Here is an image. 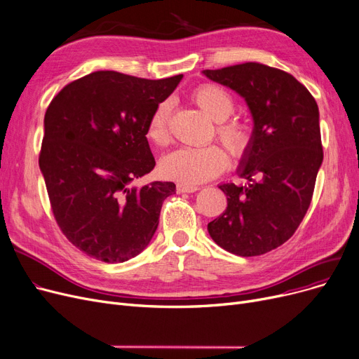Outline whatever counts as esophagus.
<instances>
[{
    "mask_svg": "<svg viewBox=\"0 0 359 359\" xmlns=\"http://www.w3.org/2000/svg\"><path fill=\"white\" fill-rule=\"evenodd\" d=\"M176 191L177 194H192L199 191L198 186H186V184H177L176 186Z\"/></svg>",
    "mask_w": 359,
    "mask_h": 359,
    "instance_id": "34e87169",
    "label": "esophagus"
}]
</instances>
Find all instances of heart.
I'll return each instance as SVG.
<instances>
[{
    "instance_id": "1",
    "label": "heart",
    "mask_w": 359,
    "mask_h": 359,
    "mask_svg": "<svg viewBox=\"0 0 359 359\" xmlns=\"http://www.w3.org/2000/svg\"><path fill=\"white\" fill-rule=\"evenodd\" d=\"M194 100L199 108L215 123V135L233 157L241 158L251 149L254 129L248 121L233 118L235 100L220 85L204 83L194 92ZM173 104L164 100L149 116L147 124V139L155 147H164L170 142V120ZM229 165V155L217 145L202 148H179L170 152L160 161V173L168 180L180 184L196 186L220 176Z\"/></svg>"
}]
</instances>
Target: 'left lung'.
Wrapping results in <instances>:
<instances>
[{"label": "left lung", "instance_id": "left-lung-1", "mask_svg": "<svg viewBox=\"0 0 359 359\" xmlns=\"http://www.w3.org/2000/svg\"><path fill=\"white\" fill-rule=\"evenodd\" d=\"M202 73L242 95L254 118V142L238 170L248 182L220 184L227 208L208 233L227 252L262 255L293 236L313 199L323 163L318 105L292 74L266 65Z\"/></svg>", "mask_w": 359, "mask_h": 359}]
</instances>
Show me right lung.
<instances>
[{
	"label": "right lung",
	"instance_id": "right-lung-1",
	"mask_svg": "<svg viewBox=\"0 0 359 359\" xmlns=\"http://www.w3.org/2000/svg\"><path fill=\"white\" fill-rule=\"evenodd\" d=\"M182 77L93 72L66 85L46 108L39 167L60 230L86 255L128 261L157 230L176 184L133 182L155 167L147 124Z\"/></svg>",
	"mask_w": 359,
	"mask_h": 359
}]
</instances>
